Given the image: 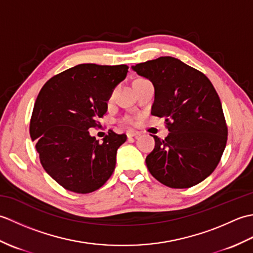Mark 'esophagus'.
<instances>
[{"mask_svg": "<svg viewBox=\"0 0 253 253\" xmlns=\"http://www.w3.org/2000/svg\"><path fill=\"white\" fill-rule=\"evenodd\" d=\"M126 135L128 138H136L138 136H140L141 133L139 131H136V130H129V131H127Z\"/></svg>", "mask_w": 253, "mask_h": 253, "instance_id": "1", "label": "esophagus"}]
</instances>
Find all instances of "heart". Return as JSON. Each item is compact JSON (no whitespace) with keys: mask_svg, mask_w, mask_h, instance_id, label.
I'll return each instance as SVG.
<instances>
[{"mask_svg":"<svg viewBox=\"0 0 253 253\" xmlns=\"http://www.w3.org/2000/svg\"><path fill=\"white\" fill-rule=\"evenodd\" d=\"M127 122H130V123H132V122H133V120H131V118H127Z\"/></svg>","mask_w":253,"mask_h":253,"instance_id":"b5f03b06","label":"heart"}]
</instances>
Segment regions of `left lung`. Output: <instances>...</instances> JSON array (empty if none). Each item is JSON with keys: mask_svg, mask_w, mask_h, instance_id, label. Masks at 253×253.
Masks as SVG:
<instances>
[{"mask_svg": "<svg viewBox=\"0 0 253 253\" xmlns=\"http://www.w3.org/2000/svg\"><path fill=\"white\" fill-rule=\"evenodd\" d=\"M154 85L151 114L168 124L164 140L154 137L155 147L146 163L155 179L182 189L201 182L213 173L227 141V126L221 100L209 78L178 58L162 56L131 66Z\"/></svg>", "mask_w": 253, "mask_h": 253, "instance_id": "left-lung-1", "label": "left lung"}]
</instances>
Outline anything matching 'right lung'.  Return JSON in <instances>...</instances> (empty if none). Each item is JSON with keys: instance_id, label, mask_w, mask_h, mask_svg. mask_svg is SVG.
<instances>
[{"instance_id": "1", "label": "right lung", "mask_w": 253, "mask_h": 253, "mask_svg": "<svg viewBox=\"0 0 253 253\" xmlns=\"http://www.w3.org/2000/svg\"><path fill=\"white\" fill-rule=\"evenodd\" d=\"M127 65L80 64L52 77L38 94L30 121L44 170L65 189L92 192L105 184L116 164L117 149L126 135L109 132L100 143L89 132L107 111Z\"/></svg>"}]
</instances>
